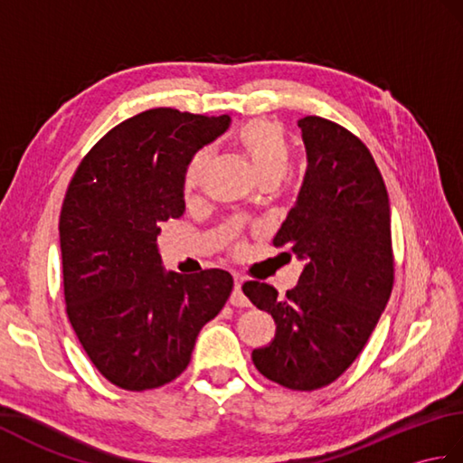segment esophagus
I'll use <instances>...</instances> for the list:
<instances>
[{
  "label": "esophagus",
  "instance_id": "obj_1",
  "mask_svg": "<svg viewBox=\"0 0 463 463\" xmlns=\"http://www.w3.org/2000/svg\"><path fill=\"white\" fill-rule=\"evenodd\" d=\"M242 282H244L242 277L234 279V290L231 294V304H232V307H249V304H250V300L244 297V292H242Z\"/></svg>",
  "mask_w": 463,
  "mask_h": 463
}]
</instances>
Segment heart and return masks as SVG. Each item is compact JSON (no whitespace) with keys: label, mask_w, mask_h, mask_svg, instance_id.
Returning a JSON list of instances; mask_svg holds the SVG:
<instances>
[{"label":"heart","mask_w":463,"mask_h":463,"mask_svg":"<svg viewBox=\"0 0 463 463\" xmlns=\"http://www.w3.org/2000/svg\"><path fill=\"white\" fill-rule=\"evenodd\" d=\"M237 141L241 149L247 153L252 163V169L257 171L259 179H282L288 173L292 163L290 143L284 135L282 127L269 119H254L242 125L237 133ZM211 161V151H196L191 161L186 163L183 173V189L184 193H193L201 186L206 166Z\"/></svg>","instance_id":"obj_1"}]
</instances>
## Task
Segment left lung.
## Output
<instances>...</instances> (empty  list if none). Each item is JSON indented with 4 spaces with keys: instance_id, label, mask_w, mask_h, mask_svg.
I'll return each mask as SVG.
<instances>
[{
    "instance_id": "1",
    "label": "left lung",
    "mask_w": 463,
    "mask_h": 463,
    "mask_svg": "<svg viewBox=\"0 0 463 463\" xmlns=\"http://www.w3.org/2000/svg\"><path fill=\"white\" fill-rule=\"evenodd\" d=\"M298 127L307 175L272 242L297 254L302 274L284 297L252 280L242 292L277 322L274 340L252 350L254 366L310 392L342 376L366 346L390 300L394 259L388 191L366 145L322 117Z\"/></svg>"
}]
</instances>
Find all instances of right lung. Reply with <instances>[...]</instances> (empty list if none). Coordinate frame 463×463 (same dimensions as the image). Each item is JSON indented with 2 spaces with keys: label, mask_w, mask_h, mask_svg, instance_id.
<instances>
[{
  "label": "right lung",
  "mask_w": 463,
  "mask_h": 463,
  "mask_svg": "<svg viewBox=\"0 0 463 463\" xmlns=\"http://www.w3.org/2000/svg\"><path fill=\"white\" fill-rule=\"evenodd\" d=\"M229 123L143 111L107 133L69 183L59 216L67 317L95 368L123 390L181 376L232 292L226 270L166 272L156 249L161 224L184 213L186 163Z\"/></svg>",
  "instance_id": "obj_1"
}]
</instances>
